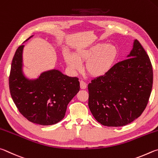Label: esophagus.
Masks as SVG:
<instances>
[{"mask_svg": "<svg viewBox=\"0 0 158 158\" xmlns=\"http://www.w3.org/2000/svg\"><path fill=\"white\" fill-rule=\"evenodd\" d=\"M80 84H81V88L82 89H86L87 87V83L85 82H84L83 81H81L80 82Z\"/></svg>", "mask_w": 158, "mask_h": 158, "instance_id": "1", "label": "esophagus"}]
</instances>
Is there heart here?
<instances>
[{"label": "heart", "instance_id": "obj_1", "mask_svg": "<svg viewBox=\"0 0 158 158\" xmlns=\"http://www.w3.org/2000/svg\"><path fill=\"white\" fill-rule=\"evenodd\" d=\"M117 49L112 44L96 43L87 48L77 50L75 55L66 51L64 58L73 71H78L82 67V62H86L85 69L92 76L99 77L106 74L117 59Z\"/></svg>", "mask_w": 158, "mask_h": 158}]
</instances>
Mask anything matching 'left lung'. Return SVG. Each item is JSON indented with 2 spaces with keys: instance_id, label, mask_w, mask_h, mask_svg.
Returning a JSON list of instances; mask_svg holds the SVG:
<instances>
[{
  "instance_id": "left-lung-1",
  "label": "left lung",
  "mask_w": 158,
  "mask_h": 158,
  "mask_svg": "<svg viewBox=\"0 0 158 158\" xmlns=\"http://www.w3.org/2000/svg\"><path fill=\"white\" fill-rule=\"evenodd\" d=\"M127 58L88 85V106L102 125L119 127L142 114L153 87V68L145 50L137 40Z\"/></svg>"
}]
</instances>
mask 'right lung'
<instances>
[{
  "instance_id": "1",
  "label": "right lung",
  "mask_w": 158,
  "mask_h": 158,
  "mask_svg": "<svg viewBox=\"0 0 158 158\" xmlns=\"http://www.w3.org/2000/svg\"><path fill=\"white\" fill-rule=\"evenodd\" d=\"M23 48L21 45L16 50L11 65V96L27 120L42 126L53 125L64 117L69 103L79 92L78 78L56 69L42 72L37 78H29L23 72Z\"/></svg>"
}]
</instances>
